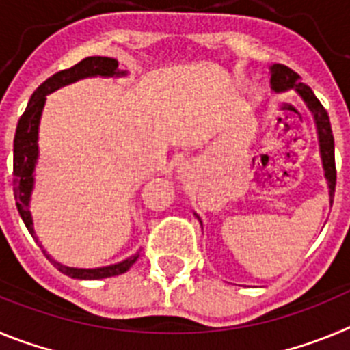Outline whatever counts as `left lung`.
I'll use <instances>...</instances> for the list:
<instances>
[{"label": "left lung", "mask_w": 350, "mask_h": 350, "mask_svg": "<svg viewBox=\"0 0 350 350\" xmlns=\"http://www.w3.org/2000/svg\"><path fill=\"white\" fill-rule=\"evenodd\" d=\"M271 73V91L284 92L289 89H295L308 110L312 112L315 120V128H317V137H319V148H321V159H323L324 177L327 180V187H329V203H333V196H335V185H336V168H335V140H333L332 124H329V117L321 101L315 98L314 91L308 88L307 83L301 82V77L293 71L291 68L284 66V64H273L270 68Z\"/></svg>", "instance_id": "left-lung-1"}]
</instances>
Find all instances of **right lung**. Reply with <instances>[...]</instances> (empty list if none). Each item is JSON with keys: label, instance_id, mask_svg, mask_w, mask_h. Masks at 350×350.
I'll use <instances>...</instances> for the list:
<instances>
[{"label": "right lung", "instance_id": "1", "mask_svg": "<svg viewBox=\"0 0 350 350\" xmlns=\"http://www.w3.org/2000/svg\"><path fill=\"white\" fill-rule=\"evenodd\" d=\"M126 75V71H119V63L112 57H101V55H94V57H85L75 66L68 68V70L57 71L51 79L45 82L33 92L29 103H27L26 110L18 119L17 129H15L14 138V196L17 202V210L23 217L24 224H26L27 231L31 237L38 242V237L35 234V228H33V217H31V193L35 187V166L38 163V128H40V117H42L43 107H45V100L47 94L54 92L55 89L73 83L80 79H88V77H122ZM42 247V245H40ZM45 252V250H43ZM49 261L54 265L59 271L64 275L71 277V279L80 280H96V279H107V277H116V275L124 273L129 268L135 265L138 259L137 254L129 256L124 261L110 265V267L103 268H71L64 267L61 262L54 261L51 256L45 252Z\"/></svg>", "mask_w": 350, "mask_h": 350}]
</instances>
